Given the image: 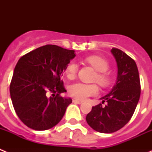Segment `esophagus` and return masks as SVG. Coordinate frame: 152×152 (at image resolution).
I'll use <instances>...</instances> for the list:
<instances>
[{
	"mask_svg": "<svg viewBox=\"0 0 152 152\" xmlns=\"http://www.w3.org/2000/svg\"><path fill=\"white\" fill-rule=\"evenodd\" d=\"M73 102H74V103H78V104H81V103H83L82 101H80V100H77V99H74Z\"/></svg>",
	"mask_w": 152,
	"mask_h": 152,
	"instance_id": "esophagus-1",
	"label": "esophagus"
}]
</instances>
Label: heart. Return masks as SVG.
<instances>
[{"instance_id":"obj_1","label":"heart","mask_w":152,"mask_h":152,"mask_svg":"<svg viewBox=\"0 0 152 152\" xmlns=\"http://www.w3.org/2000/svg\"><path fill=\"white\" fill-rule=\"evenodd\" d=\"M84 61L90 64L96 71L94 76L99 84L103 87H107L111 84L112 75L107 72L110 67L108 61L99 56H89L84 58ZM78 70V66L75 61H70L64 68L66 77L70 80L75 78ZM99 92V88L96 84H84L77 82L72 84L68 88V93L73 97L80 100H84L91 96H95Z\"/></svg>"}]
</instances>
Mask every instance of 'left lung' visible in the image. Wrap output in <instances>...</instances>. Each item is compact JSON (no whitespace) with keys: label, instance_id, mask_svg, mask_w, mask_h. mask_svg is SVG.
Here are the masks:
<instances>
[{"label":"left lung","instance_id":"1","mask_svg":"<svg viewBox=\"0 0 152 152\" xmlns=\"http://www.w3.org/2000/svg\"><path fill=\"white\" fill-rule=\"evenodd\" d=\"M111 52L118 67L117 80L112 91L102 98L107 102L92 107L86 120L95 131L112 133L128 123L133 115L139 100L141 84L136 63L124 52L113 48Z\"/></svg>","mask_w":152,"mask_h":152}]
</instances>
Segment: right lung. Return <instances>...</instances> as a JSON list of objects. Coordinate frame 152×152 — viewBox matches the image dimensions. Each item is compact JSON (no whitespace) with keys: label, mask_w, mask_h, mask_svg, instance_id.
<instances>
[{"label":"right lung","mask_w":152,"mask_h":152,"mask_svg":"<svg viewBox=\"0 0 152 152\" xmlns=\"http://www.w3.org/2000/svg\"><path fill=\"white\" fill-rule=\"evenodd\" d=\"M75 56V51L45 45L19 59L10 85L13 108L21 121L34 130H46L61 121L72 100L66 92L62 72ZM52 94V97H49Z\"/></svg>","instance_id":"right-lung-1"}]
</instances>
